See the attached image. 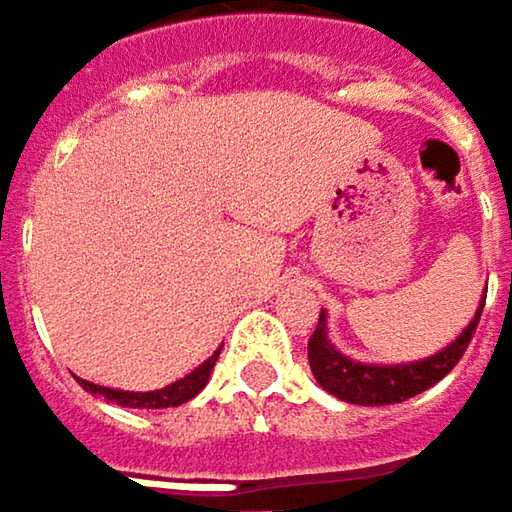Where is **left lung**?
I'll use <instances>...</instances> for the list:
<instances>
[{"instance_id":"1","label":"left lung","mask_w":512,"mask_h":512,"mask_svg":"<svg viewBox=\"0 0 512 512\" xmlns=\"http://www.w3.org/2000/svg\"><path fill=\"white\" fill-rule=\"evenodd\" d=\"M484 300H487V294H484ZM484 300L475 311V317L469 320V326L449 347H443L428 358H420V361H408V364H364V361H355V358L344 355L329 341L326 311L320 309L317 329L309 341L311 373L326 393L338 396L341 402H349V405L370 408V405L405 402V399L434 387L443 376L452 373V367L460 361V355L466 352L469 341H472V332H475L481 311H484Z\"/></svg>"}]
</instances>
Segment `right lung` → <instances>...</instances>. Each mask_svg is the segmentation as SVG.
Instances as JSON below:
<instances>
[{"instance_id": "add662e5", "label": "right lung", "mask_w": 512, "mask_h": 512, "mask_svg": "<svg viewBox=\"0 0 512 512\" xmlns=\"http://www.w3.org/2000/svg\"><path fill=\"white\" fill-rule=\"evenodd\" d=\"M218 355H221V349H215V352H212L203 364H198L189 376L177 379L174 384H165L160 390H148V393L113 390V387H101V384H92L87 382V379H78V382H81V387H84L87 393H98V396H104L107 402H116V405H122V408H177V405L195 399L203 387H206L209 376H212V367H215V361H218Z\"/></svg>"}]
</instances>
